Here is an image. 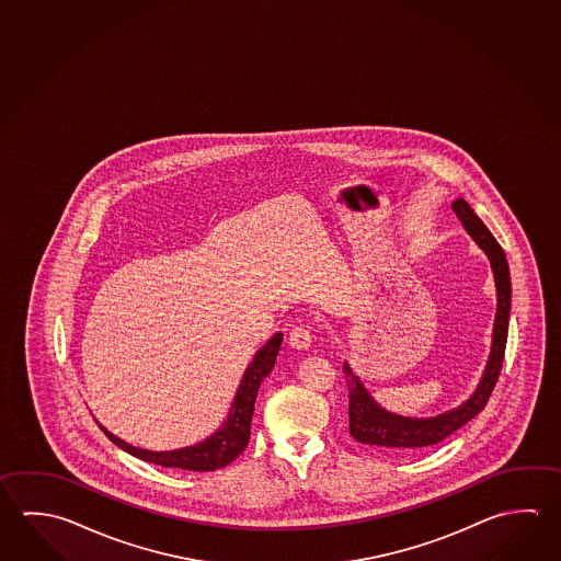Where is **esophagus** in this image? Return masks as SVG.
I'll return each instance as SVG.
<instances>
[{
    "mask_svg": "<svg viewBox=\"0 0 561 561\" xmlns=\"http://www.w3.org/2000/svg\"><path fill=\"white\" fill-rule=\"evenodd\" d=\"M311 343H313V336H311L309 327L299 324V327L291 329V333H289V346L291 348H295V351H307Z\"/></svg>",
    "mask_w": 561,
    "mask_h": 561,
    "instance_id": "obj_1",
    "label": "esophagus"
}]
</instances>
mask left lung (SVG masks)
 <instances>
[{"label": "left lung", "instance_id": "1", "mask_svg": "<svg viewBox=\"0 0 561 561\" xmlns=\"http://www.w3.org/2000/svg\"><path fill=\"white\" fill-rule=\"evenodd\" d=\"M455 217L461 220L467 234L481 248L484 256L491 262L492 277L496 287V313L492 324L491 353L484 364L481 380L471 396L457 408L433 415V417H412L390 412L374 400L373 393L366 390L363 380L353 373V368L344 360L343 370L348 386V432L358 443L374 447L376 451L388 455H410L442 443L445 437L457 432L465 423L471 422L477 413L491 398L492 388L501 374L502 358L508 336V319H511V270L508 262L494 240L491 230L484 227L481 218L474 215L471 205L465 198H457L451 205Z\"/></svg>", "mask_w": 561, "mask_h": 561}]
</instances>
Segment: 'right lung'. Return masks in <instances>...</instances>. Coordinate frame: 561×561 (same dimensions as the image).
<instances>
[{"label": "right lung", "mask_w": 561, "mask_h": 561, "mask_svg": "<svg viewBox=\"0 0 561 561\" xmlns=\"http://www.w3.org/2000/svg\"><path fill=\"white\" fill-rule=\"evenodd\" d=\"M284 333H276L266 344L257 348L252 360L242 374V380L238 383L234 400L227 413V420L218 427L217 432L210 433L207 439L187 445L181 449H171V451H151L144 447H136L131 443L124 442L118 435L106 430L102 423L96 420L100 430L106 433L110 442L118 445L119 449L138 457L141 461L156 462L161 467H173V469H183V471H217L227 467L228 462L234 461L240 453L244 451L248 442H250V423L254 415V403H256L257 390L264 382L267 374L274 370L277 353L282 348Z\"/></svg>", "instance_id": "obj_1"}]
</instances>
